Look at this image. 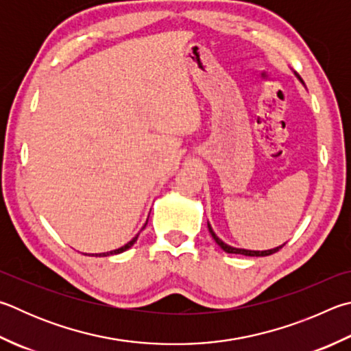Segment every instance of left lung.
<instances>
[{"label": "left lung", "mask_w": 351, "mask_h": 351, "mask_svg": "<svg viewBox=\"0 0 351 351\" xmlns=\"http://www.w3.org/2000/svg\"><path fill=\"white\" fill-rule=\"evenodd\" d=\"M296 75V73H295ZM296 78L302 82V80L299 78V75H296ZM207 227H208V232H210V234H212V238L215 239V242L216 244H218L222 250H224L226 253H234V254H244V256H269V254H273V253H276L279 248H282L284 247V244L282 245H279V247H275V248H270V250H247V248H237V247H232V245H228V244H226L224 241L222 239H219L218 237H216V233L213 232V228H212V226H210V222H207Z\"/></svg>", "instance_id": "left-lung-1"}]
</instances>
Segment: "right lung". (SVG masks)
Returning a JSON list of instances; mask_svg holds the SVG:
<instances>
[{"label":"right lung","mask_w":351,"mask_h":351,"mask_svg":"<svg viewBox=\"0 0 351 351\" xmlns=\"http://www.w3.org/2000/svg\"><path fill=\"white\" fill-rule=\"evenodd\" d=\"M145 226H147V221H145V224H144V227ZM143 227V228H144ZM143 228H141V230H143ZM138 237H139V233L136 234V237L135 238H133L132 241H129V242H127V244L125 245H123V247H119V248H117V250H112V252H106V253H97V256H110V254H118V253H123V252H125L127 250V248H130L133 244H135V242H136V239H138Z\"/></svg>","instance_id":"add662e5"}]
</instances>
